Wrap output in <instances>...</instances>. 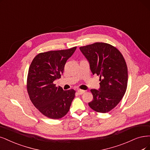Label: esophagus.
Returning <instances> with one entry per match:
<instances>
[{"instance_id": "34e87169", "label": "esophagus", "mask_w": 150, "mask_h": 150, "mask_svg": "<svg viewBox=\"0 0 150 150\" xmlns=\"http://www.w3.org/2000/svg\"><path fill=\"white\" fill-rule=\"evenodd\" d=\"M77 92H78L79 95H82V94H83L85 92V91L82 90H77Z\"/></svg>"}]
</instances>
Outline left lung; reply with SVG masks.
I'll list each match as a JSON object with an SVG mask.
<instances>
[{"label":"left lung","instance_id":"1","mask_svg":"<svg viewBox=\"0 0 150 150\" xmlns=\"http://www.w3.org/2000/svg\"><path fill=\"white\" fill-rule=\"evenodd\" d=\"M93 75L99 76V90L91 89L93 99L88 103L94 110L106 113L124 96L128 81L125 60L119 50L108 43L95 42L80 47Z\"/></svg>","mask_w":150,"mask_h":150}]
</instances>
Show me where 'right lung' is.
Listing matches in <instances>:
<instances>
[{
	"label": "right lung",
	"mask_w": 150,
	"mask_h": 150,
	"mask_svg": "<svg viewBox=\"0 0 150 150\" xmlns=\"http://www.w3.org/2000/svg\"><path fill=\"white\" fill-rule=\"evenodd\" d=\"M76 47L38 54L28 70L27 91L33 105L46 117H63L69 112L75 91H64L54 81L63 74L65 64Z\"/></svg>",
	"instance_id": "1"
}]
</instances>
